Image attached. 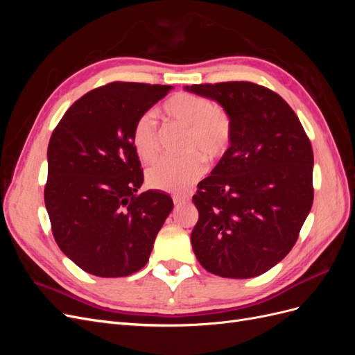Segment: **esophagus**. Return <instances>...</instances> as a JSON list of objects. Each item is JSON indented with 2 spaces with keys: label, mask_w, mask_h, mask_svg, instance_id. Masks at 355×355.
<instances>
[{
  "label": "esophagus",
  "mask_w": 355,
  "mask_h": 355,
  "mask_svg": "<svg viewBox=\"0 0 355 355\" xmlns=\"http://www.w3.org/2000/svg\"><path fill=\"white\" fill-rule=\"evenodd\" d=\"M173 201H175V206H180V200H178V198H173Z\"/></svg>",
  "instance_id": "34e87169"
}]
</instances>
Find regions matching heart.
Listing matches in <instances>:
<instances>
[{
	"mask_svg": "<svg viewBox=\"0 0 355 355\" xmlns=\"http://www.w3.org/2000/svg\"><path fill=\"white\" fill-rule=\"evenodd\" d=\"M164 114L170 120L188 127L185 149L188 155L161 158L149 167L146 179L155 189L182 194L206 173L207 159H219L228 153L232 141L230 115L210 99L192 93H178L164 103ZM132 144L139 158L153 161L159 149L158 125L154 112L148 111L137 118L132 128Z\"/></svg>",
	"mask_w": 355,
	"mask_h": 355,
	"instance_id": "heart-1",
	"label": "heart"
}]
</instances>
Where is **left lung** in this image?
Masks as SVG:
<instances>
[{
    "label": "left lung",
    "instance_id": "obj_1",
    "mask_svg": "<svg viewBox=\"0 0 355 355\" xmlns=\"http://www.w3.org/2000/svg\"><path fill=\"white\" fill-rule=\"evenodd\" d=\"M218 102L232 123L228 153L192 197L198 262L225 278L271 270L295 245L313 206L314 155L297 115L272 90L249 81L187 85Z\"/></svg>",
    "mask_w": 355,
    "mask_h": 355
}]
</instances>
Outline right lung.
Listing matches in <instances>:
<instances>
[{"instance_id":"obj_1","label":"right lung","mask_w":355,"mask_h":355,"mask_svg":"<svg viewBox=\"0 0 355 355\" xmlns=\"http://www.w3.org/2000/svg\"><path fill=\"white\" fill-rule=\"evenodd\" d=\"M171 85L110 83L62 116L49 149L44 201L59 249L96 277L144 268L173 200L144 184L132 128Z\"/></svg>"}]
</instances>
